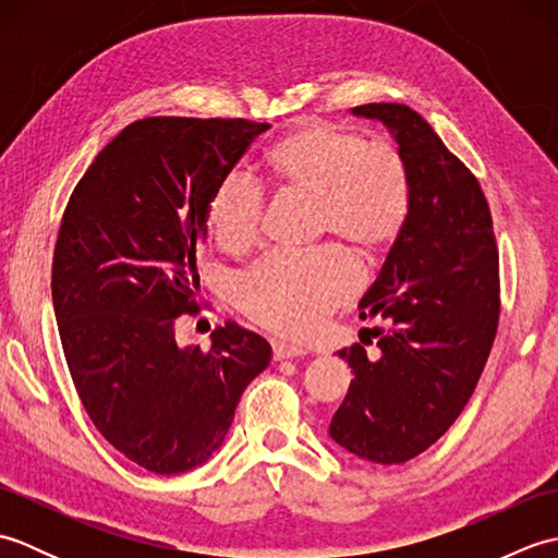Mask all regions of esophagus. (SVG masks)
I'll use <instances>...</instances> for the list:
<instances>
[{"instance_id":"1","label":"esophagus","mask_w":558,"mask_h":558,"mask_svg":"<svg viewBox=\"0 0 558 558\" xmlns=\"http://www.w3.org/2000/svg\"><path fill=\"white\" fill-rule=\"evenodd\" d=\"M306 350L300 345H288V342H272V360H294V357H304Z\"/></svg>"}]
</instances>
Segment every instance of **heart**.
<instances>
[{
    "label": "heart",
    "instance_id": "heart-1",
    "mask_svg": "<svg viewBox=\"0 0 558 558\" xmlns=\"http://www.w3.org/2000/svg\"><path fill=\"white\" fill-rule=\"evenodd\" d=\"M266 170L286 192L314 198V232L372 260L405 232L412 184L400 150L386 141H364L352 129L304 122L268 150ZM264 196L242 174L216 186L208 228L228 252H244L260 230ZM357 288V272L338 248L306 256L270 254L236 286L252 322L288 336H306Z\"/></svg>",
    "mask_w": 558,
    "mask_h": 558
}]
</instances>
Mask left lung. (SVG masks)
<instances>
[{
  "mask_svg": "<svg viewBox=\"0 0 558 558\" xmlns=\"http://www.w3.org/2000/svg\"><path fill=\"white\" fill-rule=\"evenodd\" d=\"M352 114L396 138L412 206L360 302V318L384 322L364 328L376 354L366 357L364 340L338 352L354 378L328 434L352 456L400 465L436 444L475 393L499 326V252L477 177L417 112L369 102Z\"/></svg>",
  "mask_w": 558,
  "mask_h": 558,
  "instance_id": "left-lung-1",
  "label": "left lung"
}]
</instances>
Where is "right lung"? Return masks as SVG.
I'll use <instances>...</instances> for the list:
<instances>
[{"instance_id": "obj_1", "label": "right lung", "mask_w": 558, "mask_h": 558, "mask_svg": "<svg viewBox=\"0 0 558 558\" xmlns=\"http://www.w3.org/2000/svg\"><path fill=\"white\" fill-rule=\"evenodd\" d=\"M268 126L138 120L98 153L64 210L52 304L69 374L98 432L156 475L204 465L270 362L268 342L232 322L208 352L174 340L177 318L198 312L210 196Z\"/></svg>"}]
</instances>
